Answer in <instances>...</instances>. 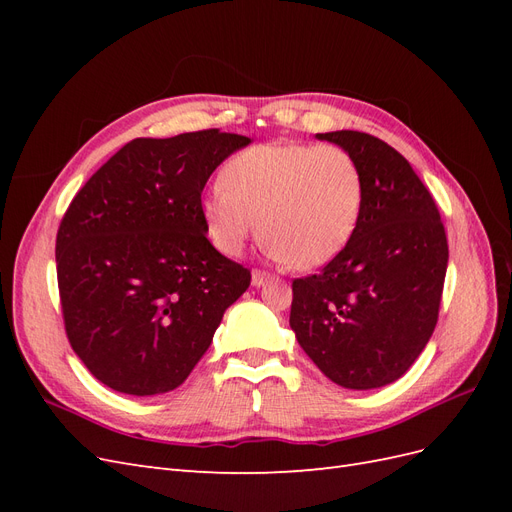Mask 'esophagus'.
<instances>
[{"mask_svg": "<svg viewBox=\"0 0 512 512\" xmlns=\"http://www.w3.org/2000/svg\"><path fill=\"white\" fill-rule=\"evenodd\" d=\"M269 280H273V275H271V273L262 271V269H254V271H252V284H254L256 288H260L262 284L269 282Z\"/></svg>", "mask_w": 512, "mask_h": 512, "instance_id": "obj_1", "label": "esophagus"}]
</instances>
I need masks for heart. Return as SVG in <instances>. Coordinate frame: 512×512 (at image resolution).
<instances>
[{
    "label": "heart",
    "mask_w": 512,
    "mask_h": 512,
    "mask_svg": "<svg viewBox=\"0 0 512 512\" xmlns=\"http://www.w3.org/2000/svg\"><path fill=\"white\" fill-rule=\"evenodd\" d=\"M203 196L218 250L239 254L260 232L294 269H318L350 243L363 213V173L339 145L262 143L232 156Z\"/></svg>",
    "instance_id": "obj_1"
}]
</instances>
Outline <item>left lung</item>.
<instances>
[{
	"instance_id": "left-lung-1",
	"label": "left lung",
	"mask_w": 512,
	"mask_h": 512,
	"mask_svg": "<svg viewBox=\"0 0 512 512\" xmlns=\"http://www.w3.org/2000/svg\"><path fill=\"white\" fill-rule=\"evenodd\" d=\"M318 138L359 162L363 213L342 252L292 282L290 327L329 380L378 389L406 374L436 329L446 230L431 192L391 145L354 130Z\"/></svg>"
}]
</instances>
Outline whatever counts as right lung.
<instances>
[{"label": "right lung", "mask_w": 512, "mask_h": 512, "mask_svg": "<svg viewBox=\"0 0 512 512\" xmlns=\"http://www.w3.org/2000/svg\"><path fill=\"white\" fill-rule=\"evenodd\" d=\"M250 145L218 128L134 138L76 192L55 241L72 350L126 395L177 389L252 273L207 239L203 188Z\"/></svg>", "instance_id": "right-lung-1"}]
</instances>
